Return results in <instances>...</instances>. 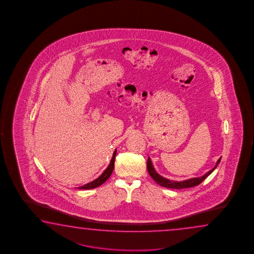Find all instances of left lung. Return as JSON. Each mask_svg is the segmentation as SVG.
<instances>
[{"mask_svg": "<svg viewBox=\"0 0 254 254\" xmlns=\"http://www.w3.org/2000/svg\"><path fill=\"white\" fill-rule=\"evenodd\" d=\"M221 160V157L218 160L217 164H216L215 167L213 168L211 171L207 172L205 175H203L202 177H198V178H193V179H190L188 181H173L167 180V179H164L162 176H160L159 174L157 172H155V169L152 165V162L150 161V158L148 157L147 159V164H146V168H147V171L149 175L152 177V179L160 186H163L164 188H167V189H174V190H181V189H188V188H192L194 186H197L202 183V181H204L206 179L207 177L209 176L211 174V172H213L215 170V168L218 166V164H219Z\"/></svg>", "mask_w": 254, "mask_h": 254, "instance_id": "8db88e82", "label": "left lung"}]
</instances>
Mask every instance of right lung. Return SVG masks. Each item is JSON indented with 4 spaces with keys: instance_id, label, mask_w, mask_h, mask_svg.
<instances>
[{
    "instance_id": "add662e5",
    "label": "right lung",
    "mask_w": 254,
    "mask_h": 254,
    "mask_svg": "<svg viewBox=\"0 0 254 254\" xmlns=\"http://www.w3.org/2000/svg\"><path fill=\"white\" fill-rule=\"evenodd\" d=\"M116 150L114 152V155H113V158L111 159L110 164L108 165V167L105 170V172L101 174V176H99L97 180L88 183L86 185L82 186V187H79L78 189L80 190H91V189H95L99 186L102 185L104 182L106 181H108V178L110 177V175L112 174L113 170L115 167V159H116Z\"/></svg>"
}]
</instances>
